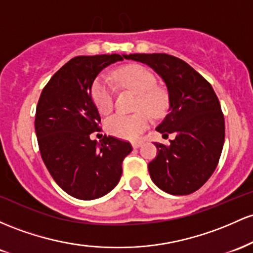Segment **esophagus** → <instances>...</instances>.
<instances>
[{
  "mask_svg": "<svg viewBox=\"0 0 253 253\" xmlns=\"http://www.w3.org/2000/svg\"><path fill=\"white\" fill-rule=\"evenodd\" d=\"M142 144H143V142H142V141L132 142V147H134V148H140Z\"/></svg>",
  "mask_w": 253,
  "mask_h": 253,
  "instance_id": "1",
  "label": "esophagus"
}]
</instances>
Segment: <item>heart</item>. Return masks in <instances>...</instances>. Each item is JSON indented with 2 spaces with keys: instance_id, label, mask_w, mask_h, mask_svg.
<instances>
[{
  "instance_id": "1",
  "label": "heart",
  "mask_w": 253,
  "mask_h": 253,
  "mask_svg": "<svg viewBox=\"0 0 253 253\" xmlns=\"http://www.w3.org/2000/svg\"><path fill=\"white\" fill-rule=\"evenodd\" d=\"M122 87L138 93L132 115H115L105 123L110 135L126 140H134L147 129L150 116L160 117L167 107V96L157 87V78L148 68L131 64L119 68L113 74ZM92 99L98 111L109 115L115 106V94L111 84L104 78L96 79L92 86Z\"/></svg>"
}]
</instances>
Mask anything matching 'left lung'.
<instances>
[{
  "instance_id": "left-lung-1",
  "label": "left lung",
  "mask_w": 253,
  "mask_h": 253,
  "mask_svg": "<svg viewBox=\"0 0 253 253\" xmlns=\"http://www.w3.org/2000/svg\"><path fill=\"white\" fill-rule=\"evenodd\" d=\"M127 59L154 69L169 90V110L157 130L174 134L169 146L154 143L148 164L155 185L171 195L195 192L214 173L225 142V118L211 84L183 59L167 53H131Z\"/></svg>"
}]
</instances>
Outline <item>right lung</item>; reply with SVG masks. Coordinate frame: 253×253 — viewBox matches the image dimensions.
<instances>
[{"label":"right lung","instance_id":"right-lung-1","mask_svg":"<svg viewBox=\"0 0 253 253\" xmlns=\"http://www.w3.org/2000/svg\"><path fill=\"white\" fill-rule=\"evenodd\" d=\"M126 55L78 56L58 70L42 89L35 129L41 155L51 177L68 195L95 200L118 184L129 142L104 136L100 143L89 135L99 131L100 116L92 99V84L107 65Z\"/></svg>","mask_w":253,"mask_h":253}]
</instances>
